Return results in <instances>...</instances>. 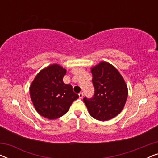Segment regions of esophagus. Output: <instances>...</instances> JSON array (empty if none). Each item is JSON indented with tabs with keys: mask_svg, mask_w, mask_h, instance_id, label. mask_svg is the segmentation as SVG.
<instances>
[{
	"mask_svg": "<svg viewBox=\"0 0 158 158\" xmlns=\"http://www.w3.org/2000/svg\"><path fill=\"white\" fill-rule=\"evenodd\" d=\"M78 96H79V98H83V93H80V94H78Z\"/></svg>",
	"mask_w": 158,
	"mask_h": 158,
	"instance_id": "obj_1",
	"label": "esophagus"
}]
</instances>
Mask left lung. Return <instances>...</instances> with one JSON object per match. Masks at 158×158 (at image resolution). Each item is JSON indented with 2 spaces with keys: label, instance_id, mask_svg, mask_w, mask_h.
Segmentation results:
<instances>
[{
  "label": "left lung",
  "instance_id": "left-lung-1",
  "mask_svg": "<svg viewBox=\"0 0 158 158\" xmlns=\"http://www.w3.org/2000/svg\"><path fill=\"white\" fill-rule=\"evenodd\" d=\"M94 96L83 98L90 115L101 122L111 119L124 109L128 96V88L124 78L115 67L107 62H100L92 67Z\"/></svg>",
  "mask_w": 158,
  "mask_h": 158
}]
</instances>
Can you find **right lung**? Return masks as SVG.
<instances>
[{
  "mask_svg": "<svg viewBox=\"0 0 158 158\" xmlns=\"http://www.w3.org/2000/svg\"><path fill=\"white\" fill-rule=\"evenodd\" d=\"M66 69L58 64L43 68L29 87L31 99L40 115L53 120L68 111L71 104L79 98L70 84L63 82Z\"/></svg>",
  "mask_w": 158,
  "mask_h": 158,
  "instance_id": "add662e5",
  "label": "right lung"
}]
</instances>
